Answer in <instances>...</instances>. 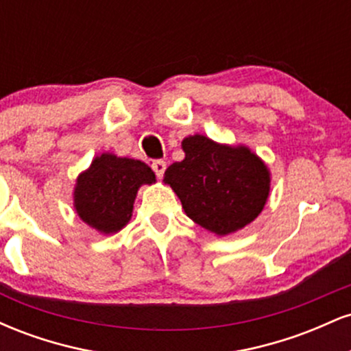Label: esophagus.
Returning <instances> with one entry per match:
<instances>
[{
  "label": "esophagus",
  "instance_id": "1",
  "mask_svg": "<svg viewBox=\"0 0 351 351\" xmlns=\"http://www.w3.org/2000/svg\"><path fill=\"white\" fill-rule=\"evenodd\" d=\"M152 168H153V171H155L156 178L162 180L165 175V170H167V163H165L163 160H156V162L152 163Z\"/></svg>",
  "mask_w": 351,
  "mask_h": 351
}]
</instances>
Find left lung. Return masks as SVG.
<instances>
[{
    "mask_svg": "<svg viewBox=\"0 0 351 351\" xmlns=\"http://www.w3.org/2000/svg\"><path fill=\"white\" fill-rule=\"evenodd\" d=\"M184 158L170 165L163 181L189 219L216 236L251 224L271 193V171L245 145L217 143L195 134L183 138Z\"/></svg>",
    "mask_w": 351,
    "mask_h": 351,
    "instance_id": "1",
    "label": "left lung"
}]
</instances>
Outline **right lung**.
I'll list each match as a JSON object with an SVG mask.
<instances>
[{
	"label": "right lung",
	"mask_w": 351,
	"mask_h": 351,
	"mask_svg": "<svg viewBox=\"0 0 351 351\" xmlns=\"http://www.w3.org/2000/svg\"><path fill=\"white\" fill-rule=\"evenodd\" d=\"M153 183L155 173L142 160L100 153L75 180L74 209L100 234H115L132 219L140 186Z\"/></svg>",
	"instance_id": "right-lung-1"
}]
</instances>
